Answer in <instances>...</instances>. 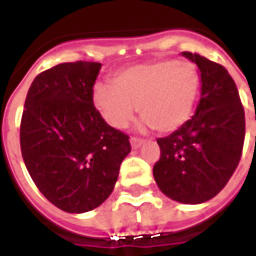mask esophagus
I'll use <instances>...</instances> for the list:
<instances>
[{"label": "esophagus", "instance_id": "obj_1", "mask_svg": "<svg viewBox=\"0 0 256 256\" xmlns=\"http://www.w3.org/2000/svg\"><path fill=\"white\" fill-rule=\"evenodd\" d=\"M130 144H132V148H133V149H137V148H140L142 145L144 140L138 137H132L130 138Z\"/></svg>", "mask_w": 256, "mask_h": 256}]
</instances>
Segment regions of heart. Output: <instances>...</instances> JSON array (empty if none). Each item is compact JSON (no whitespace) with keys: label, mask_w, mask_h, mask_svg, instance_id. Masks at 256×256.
<instances>
[{"label":"heart","mask_w":256,"mask_h":256,"mask_svg":"<svg viewBox=\"0 0 256 256\" xmlns=\"http://www.w3.org/2000/svg\"><path fill=\"white\" fill-rule=\"evenodd\" d=\"M200 88L192 62L162 60L128 66L112 76V85L99 82L92 103L114 128H124L137 110L158 133H172L190 119Z\"/></svg>","instance_id":"obj_1"}]
</instances>
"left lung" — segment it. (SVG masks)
<instances>
[{"mask_svg":"<svg viewBox=\"0 0 256 256\" xmlns=\"http://www.w3.org/2000/svg\"><path fill=\"white\" fill-rule=\"evenodd\" d=\"M200 72L196 115L168 137L157 138L160 158L153 166L158 188L182 204H202L222 190L242 157L246 118L228 70L196 52H182Z\"/></svg>","mask_w":256,"mask_h":256,"instance_id":"1","label":"left lung"}]
</instances>
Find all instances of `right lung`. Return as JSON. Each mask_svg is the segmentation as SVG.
Instances as JSON below:
<instances>
[{"mask_svg": "<svg viewBox=\"0 0 256 256\" xmlns=\"http://www.w3.org/2000/svg\"><path fill=\"white\" fill-rule=\"evenodd\" d=\"M102 64L65 62L30 86L20 123L22 154L43 196L68 213L94 209L112 192L132 146L92 103Z\"/></svg>", "mask_w": 256, "mask_h": 256, "instance_id": "obj_1", "label": "right lung"}]
</instances>
